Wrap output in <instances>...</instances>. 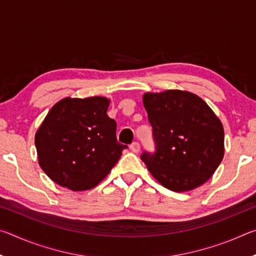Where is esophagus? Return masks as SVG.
Returning <instances> with one entry per match:
<instances>
[{
    "label": "esophagus",
    "instance_id": "esophagus-1",
    "mask_svg": "<svg viewBox=\"0 0 256 256\" xmlns=\"http://www.w3.org/2000/svg\"><path fill=\"white\" fill-rule=\"evenodd\" d=\"M130 149H131L133 152H138V151H140V144H138V142H133V144L130 146Z\"/></svg>",
    "mask_w": 256,
    "mask_h": 256
}]
</instances>
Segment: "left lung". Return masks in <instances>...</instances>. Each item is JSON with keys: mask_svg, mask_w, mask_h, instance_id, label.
Segmentation results:
<instances>
[{"mask_svg": "<svg viewBox=\"0 0 256 256\" xmlns=\"http://www.w3.org/2000/svg\"><path fill=\"white\" fill-rule=\"evenodd\" d=\"M152 126L156 151H144L142 162L156 180L174 192L204 184L224 152L222 124L206 102L182 90L144 94Z\"/></svg>", "mask_w": 256, "mask_h": 256, "instance_id": "8db88e82", "label": "left lung"}]
</instances>
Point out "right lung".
Segmentation results:
<instances>
[{"label":"right lung","mask_w":256,"mask_h":256,"mask_svg":"<svg viewBox=\"0 0 256 256\" xmlns=\"http://www.w3.org/2000/svg\"><path fill=\"white\" fill-rule=\"evenodd\" d=\"M106 97L64 98L52 107L34 136L38 162L55 183L72 190L94 188L128 148L118 142Z\"/></svg>","instance_id":"1"}]
</instances>
